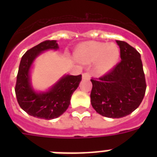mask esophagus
Segmentation results:
<instances>
[{
	"label": "esophagus",
	"mask_w": 157,
	"mask_h": 157,
	"mask_svg": "<svg viewBox=\"0 0 157 157\" xmlns=\"http://www.w3.org/2000/svg\"><path fill=\"white\" fill-rule=\"evenodd\" d=\"M82 78L84 80H90V74L89 72H85V73L82 74Z\"/></svg>",
	"instance_id": "esophagus-1"
}]
</instances>
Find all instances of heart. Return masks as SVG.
<instances>
[{"instance_id": "obj_1", "label": "heart", "mask_w": 157, "mask_h": 157, "mask_svg": "<svg viewBox=\"0 0 157 157\" xmlns=\"http://www.w3.org/2000/svg\"><path fill=\"white\" fill-rule=\"evenodd\" d=\"M73 55L77 61L84 64L94 63V71L98 74H104L117 65L121 51L114 43L86 41L77 46Z\"/></svg>"}]
</instances>
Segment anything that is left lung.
Segmentation results:
<instances>
[{
  "mask_svg": "<svg viewBox=\"0 0 157 157\" xmlns=\"http://www.w3.org/2000/svg\"><path fill=\"white\" fill-rule=\"evenodd\" d=\"M121 61L99 78L91 79L92 107L109 118L128 116L138 108L146 91L141 55L128 43L117 40Z\"/></svg>",
  "mask_w": 157,
  "mask_h": 157,
  "instance_id": "8db88e82",
  "label": "left lung"
}]
</instances>
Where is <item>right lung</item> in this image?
<instances>
[{
	"label": "right lung",
	"instance_id": "obj_1",
	"mask_svg": "<svg viewBox=\"0 0 157 157\" xmlns=\"http://www.w3.org/2000/svg\"><path fill=\"white\" fill-rule=\"evenodd\" d=\"M58 49L57 40H45L28 50L21 59L15 86L16 98L21 108L34 117L52 120L63 114L81 81V75H64L47 91L37 92L33 89L30 71L35 59L44 51Z\"/></svg>",
	"mask_w": 157,
	"mask_h": 157
}]
</instances>
